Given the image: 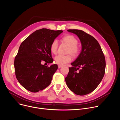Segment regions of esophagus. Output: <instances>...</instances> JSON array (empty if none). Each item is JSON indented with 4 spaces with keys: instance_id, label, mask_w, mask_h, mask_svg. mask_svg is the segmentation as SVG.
I'll use <instances>...</instances> for the list:
<instances>
[{
    "instance_id": "esophagus-1",
    "label": "esophagus",
    "mask_w": 120,
    "mask_h": 120,
    "mask_svg": "<svg viewBox=\"0 0 120 120\" xmlns=\"http://www.w3.org/2000/svg\"><path fill=\"white\" fill-rule=\"evenodd\" d=\"M63 66L62 65H58V68H61V67H62Z\"/></svg>"
}]
</instances>
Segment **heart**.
<instances>
[{
	"mask_svg": "<svg viewBox=\"0 0 120 120\" xmlns=\"http://www.w3.org/2000/svg\"><path fill=\"white\" fill-rule=\"evenodd\" d=\"M62 41L69 46L67 54H70L72 56L75 57L77 56L80 52V48L77 45L78 40L73 36L68 35L64 36L62 38ZM58 47V41L57 39H54L50 45V50L53 54H56ZM69 54L65 56L58 55L55 57V61L59 65H64L66 63L70 62L72 58Z\"/></svg>",
	"mask_w": 120,
	"mask_h": 120,
	"instance_id": "obj_1",
	"label": "heart"
}]
</instances>
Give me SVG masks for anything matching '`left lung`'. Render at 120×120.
<instances>
[{"label":"left lung","instance_id":"left-lung-1","mask_svg":"<svg viewBox=\"0 0 120 120\" xmlns=\"http://www.w3.org/2000/svg\"><path fill=\"white\" fill-rule=\"evenodd\" d=\"M67 31L78 36L82 49L76 59L71 63L73 66L69 67L65 80L68 87L75 94L86 95L97 88L104 77L105 57L99 43L93 36L81 30Z\"/></svg>","mask_w":120,"mask_h":120}]
</instances>
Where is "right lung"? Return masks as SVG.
<instances>
[{
    "instance_id": "add662e5",
    "label": "right lung",
    "mask_w": 120,
    "mask_h": 120,
    "mask_svg": "<svg viewBox=\"0 0 120 120\" xmlns=\"http://www.w3.org/2000/svg\"><path fill=\"white\" fill-rule=\"evenodd\" d=\"M62 32V30L42 28L33 33L20 45L14 60L15 75L27 90L37 93L51 83L58 66L53 64L49 67L42 63L53 62L50 45Z\"/></svg>"
}]
</instances>
